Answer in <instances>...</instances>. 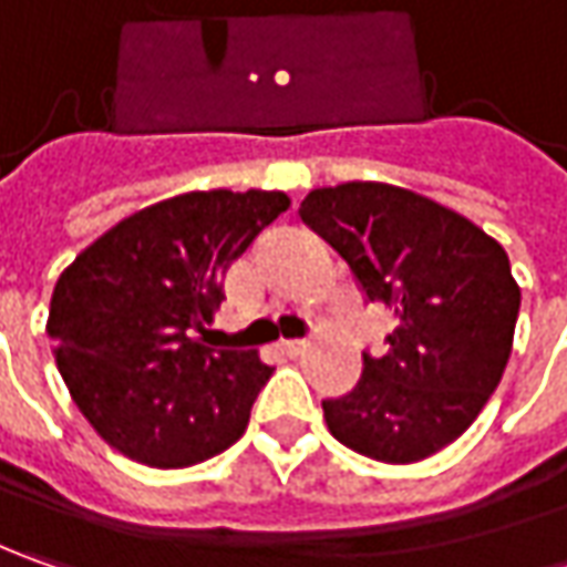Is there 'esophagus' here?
<instances>
[{"instance_id":"1","label":"esophagus","mask_w":567,"mask_h":567,"mask_svg":"<svg viewBox=\"0 0 567 567\" xmlns=\"http://www.w3.org/2000/svg\"><path fill=\"white\" fill-rule=\"evenodd\" d=\"M306 347H309V340H306V338L280 340V350H284V353H290V357H299V353H302Z\"/></svg>"}]
</instances>
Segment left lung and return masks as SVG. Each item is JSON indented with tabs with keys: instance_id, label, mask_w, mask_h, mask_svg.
<instances>
[{
	"instance_id": "8db88e82",
	"label": "left lung",
	"mask_w": 567,
	"mask_h": 567,
	"mask_svg": "<svg viewBox=\"0 0 567 567\" xmlns=\"http://www.w3.org/2000/svg\"><path fill=\"white\" fill-rule=\"evenodd\" d=\"M398 328L362 379L321 401L340 445L413 464L467 432L512 357L520 287L505 249L457 210L388 183L316 188L299 205Z\"/></svg>"
}]
</instances>
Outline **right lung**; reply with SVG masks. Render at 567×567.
<instances>
[{
    "label": "right lung",
    "mask_w": 567,
    "mask_h": 567,
    "mask_svg": "<svg viewBox=\"0 0 567 567\" xmlns=\"http://www.w3.org/2000/svg\"><path fill=\"white\" fill-rule=\"evenodd\" d=\"M287 207L284 192H186L120 220L62 271L47 334L106 445L176 470L239 442L274 369L214 347L205 324L229 265Z\"/></svg>",
    "instance_id": "add662e5"
}]
</instances>
